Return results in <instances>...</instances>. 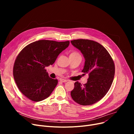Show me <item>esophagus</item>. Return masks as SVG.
<instances>
[{"mask_svg":"<svg viewBox=\"0 0 134 134\" xmlns=\"http://www.w3.org/2000/svg\"><path fill=\"white\" fill-rule=\"evenodd\" d=\"M60 80L61 81L63 82H65L68 81V80H66V79H61Z\"/></svg>","mask_w":134,"mask_h":134,"instance_id":"esophagus-1","label":"esophagus"}]
</instances>
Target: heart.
<instances>
[{"mask_svg": "<svg viewBox=\"0 0 134 134\" xmlns=\"http://www.w3.org/2000/svg\"><path fill=\"white\" fill-rule=\"evenodd\" d=\"M70 55H72V56H80V55L77 52H73Z\"/></svg>", "mask_w": 134, "mask_h": 134, "instance_id": "heart-1", "label": "heart"}]
</instances>
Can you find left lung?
Segmentation results:
<instances>
[{
  "label": "left lung",
  "mask_w": 134,
  "mask_h": 134,
  "mask_svg": "<svg viewBox=\"0 0 134 134\" xmlns=\"http://www.w3.org/2000/svg\"><path fill=\"white\" fill-rule=\"evenodd\" d=\"M71 42L83 54L85 61L82 72L89 76L83 86L78 81L74 83L71 97L80 105L93 104L102 99L111 87L115 72L114 61L107 49L97 42L79 39Z\"/></svg>",
  "instance_id": "1"
}]
</instances>
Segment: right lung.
<instances>
[{"label": "right lung", "mask_w": 134, "mask_h": 134, "mask_svg": "<svg viewBox=\"0 0 134 134\" xmlns=\"http://www.w3.org/2000/svg\"><path fill=\"white\" fill-rule=\"evenodd\" d=\"M69 41L39 40L28 44L18 55L13 66V78L20 91L34 102L48 98L58 81L49 76L46 67L52 65Z\"/></svg>", "instance_id": "obj_1"}]
</instances>
